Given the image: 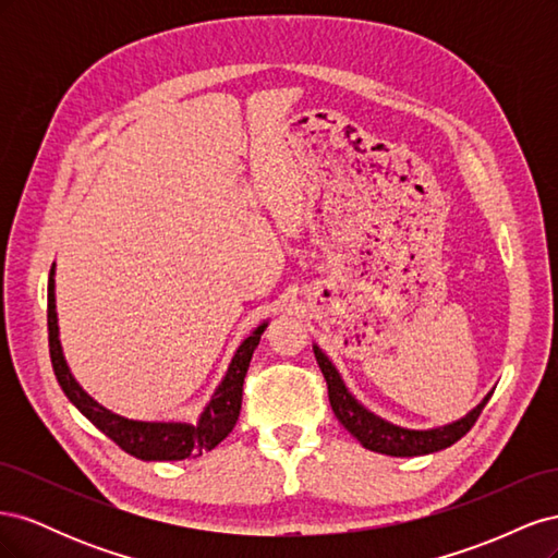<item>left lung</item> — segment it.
I'll use <instances>...</instances> for the list:
<instances>
[{"label":"left lung","mask_w":558,"mask_h":558,"mask_svg":"<svg viewBox=\"0 0 558 558\" xmlns=\"http://www.w3.org/2000/svg\"><path fill=\"white\" fill-rule=\"evenodd\" d=\"M314 356L320 367V373L326 377L328 384V398H330V408L335 416L340 418V424L356 437V440L369 449V451H379L386 456H424L451 447L453 442H459L461 437L475 426V421L480 418L484 404L488 398L480 404V408L472 410L465 418L456 421V424H449L445 428H433V430H408V428H398L388 421L369 414L365 408L351 398L347 391V386L342 384L337 369L328 361V356L318 347H314Z\"/></svg>","instance_id":"obj_1"}]
</instances>
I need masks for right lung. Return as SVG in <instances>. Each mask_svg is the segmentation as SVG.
<instances>
[{
  "instance_id": "right-lung-1",
  "label": "right lung",
  "mask_w": 558,
  "mask_h": 558,
  "mask_svg": "<svg viewBox=\"0 0 558 558\" xmlns=\"http://www.w3.org/2000/svg\"><path fill=\"white\" fill-rule=\"evenodd\" d=\"M265 324L253 330L251 337L242 342L228 367L223 384L216 388L211 402L205 414L199 416V424H148V421H130L118 416L102 404H97L70 375V367L64 363L60 340H58V316H56V295H53V267L48 279V351L50 363L58 384L64 396L70 398L76 410L102 430L109 440H113L125 453L142 461H183L202 456V451H211L218 442H223L240 418L242 410V391L244 377L253 356V349L258 347Z\"/></svg>"
}]
</instances>
